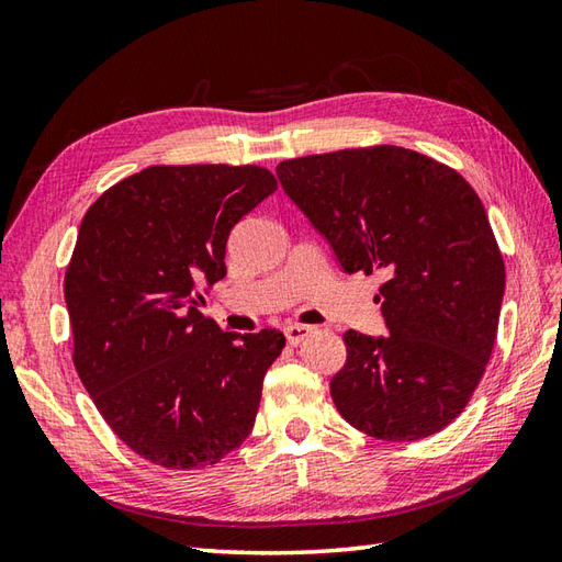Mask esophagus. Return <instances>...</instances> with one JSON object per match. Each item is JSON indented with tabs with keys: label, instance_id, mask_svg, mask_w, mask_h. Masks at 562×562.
Instances as JSON below:
<instances>
[{
	"label": "esophagus",
	"instance_id": "obj_1",
	"mask_svg": "<svg viewBox=\"0 0 562 562\" xmlns=\"http://www.w3.org/2000/svg\"><path fill=\"white\" fill-rule=\"evenodd\" d=\"M314 333L312 326H304V324H288L284 326V338H288L290 345H300L304 338H308Z\"/></svg>",
	"mask_w": 562,
	"mask_h": 562
}]
</instances>
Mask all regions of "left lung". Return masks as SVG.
<instances>
[{
	"mask_svg": "<svg viewBox=\"0 0 562 562\" xmlns=\"http://www.w3.org/2000/svg\"><path fill=\"white\" fill-rule=\"evenodd\" d=\"M274 173L345 272L384 280L389 336L345 333L336 408L379 439L439 432L479 386L505 296L481 198L449 166L391 145L312 154Z\"/></svg>",
	"mask_w": 562,
	"mask_h": 562,
	"instance_id": "left-lung-1",
	"label": "left lung"
}]
</instances>
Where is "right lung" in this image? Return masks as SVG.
Listing matches in <instances>:
<instances>
[{"label":"right lung","instance_id":"add662e5","mask_svg":"<svg viewBox=\"0 0 562 562\" xmlns=\"http://www.w3.org/2000/svg\"><path fill=\"white\" fill-rule=\"evenodd\" d=\"M278 190L260 166H149L83 214L65 274L75 367L103 420L164 469L217 463L250 435L274 328L224 333L198 290L234 224Z\"/></svg>","mask_w":562,"mask_h":562}]
</instances>
